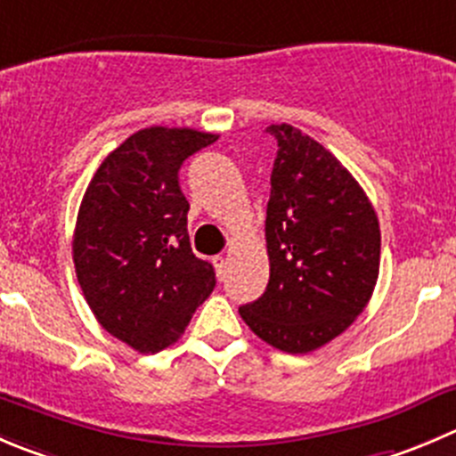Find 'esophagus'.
Segmentation results:
<instances>
[{
  "label": "esophagus",
  "mask_w": 456,
  "mask_h": 456,
  "mask_svg": "<svg viewBox=\"0 0 456 456\" xmlns=\"http://www.w3.org/2000/svg\"><path fill=\"white\" fill-rule=\"evenodd\" d=\"M214 267H216V273H218V278H223L224 273H227V267H229V258H227V256H216V258H214Z\"/></svg>",
  "instance_id": "1"
}]
</instances>
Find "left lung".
Wrapping results in <instances>:
<instances>
[{"mask_svg": "<svg viewBox=\"0 0 456 456\" xmlns=\"http://www.w3.org/2000/svg\"><path fill=\"white\" fill-rule=\"evenodd\" d=\"M278 142L265 238L269 282L242 321L258 338L307 354L347 330L372 298L381 263L374 207L350 171L291 125Z\"/></svg>", "mask_w": 456, "mask_h": 456, "instance_id": "1", "label": "left lung"}]
</instances>
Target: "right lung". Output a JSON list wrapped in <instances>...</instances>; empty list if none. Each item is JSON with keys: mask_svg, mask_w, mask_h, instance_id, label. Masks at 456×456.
I'll use <instances>...</instances> for the list:
<instances>
[{"mask_svg": "<svg viewBox=\"0 0 456 456\" xmlns=\"http://www.w3.org/2000/svg\"><path fill=\"white\" fill-rule=\"evenodd\" d=\"M218 135L149 126L110 151L88 183L73 233L77 282L97 322L142 354L184 334L216 273L191 251L178 171Z\"/></svg>", "mask_w": 456, "mask_h": 456, "instance_id": "add662e5", "label": "right lung"}]
</instances>
